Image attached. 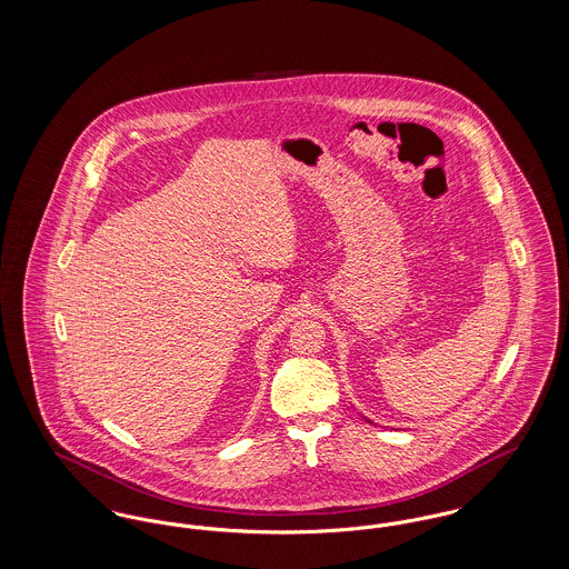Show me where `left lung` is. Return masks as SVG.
Listing matches in <instances>:
<instances>
[{
	"label": "left lung",
	"mask_w": 569,
	"mask_h": 569,
	"mask_svg": "<svg viewBox=\"0 0 569 569\" xmlns=\"http://www.w3.org/2000/svg\"><path fill=\"white\" fill-rule=\"evenodd\" d=\"M367 422H371V420H367ZM371 425H373V422H371Z\"/></svg>",
	"instance_id": "left-lung-1"
}]
</instances>
